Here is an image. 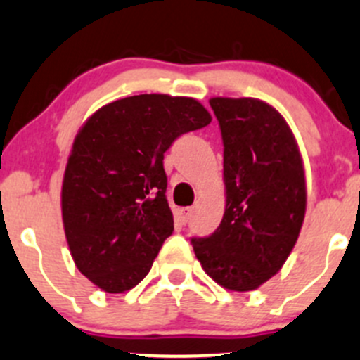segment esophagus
<instances>
[{"instance_id":"esophagus-1","label":"esophagus","mask_w":360,"mask_h":360,"mask_svg":"<svg viewBox=\"0 0 360 360\" xmlns=\"http://www.w3.org/2000/svg\"><path fill=\"white\" fill-rule=\"evenodd\" d=\"M190 218H191V207H179L176 211V219L179 223H188L190 221Z\"/></svg>"}]
</instances>
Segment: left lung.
Here are the masks:
<instances>
[{"mask_svg": "<svg viewBox=\"0 0 360 360\" xmlns=\"http://www.w3.org/2000/svg\"><path fill=\"white\" fill-rule=\"evenodd\" d=\"M223 139L225 214L193 237L202 269L223 288L250 292L283 267L306 212V179L287 121L257 98H211Z\"/></svg>", "mask_w": 360, "mask_h": 360, "instance_id": "1", "label": "left lung"}]
</instances>
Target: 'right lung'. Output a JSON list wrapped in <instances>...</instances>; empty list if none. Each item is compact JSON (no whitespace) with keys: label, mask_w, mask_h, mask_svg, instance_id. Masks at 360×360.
<instances>
[{"label":"right lung","mask_w":360,"mask_h":360,"mask_svg":"<svg viewBox=\"0 0 360 360\" xmlns=\"http://www.w3.org/2000/svg\"><path fill=\"white\" fill-rule=\"evenodd\" d=\"M211 123L186 96L116 100L84 123L61 188L65 236L77 269L109 294L141 283L172 233L163 155L179 135Z\"/></svg>","instance_id":"add662e5"}]
</instances>
